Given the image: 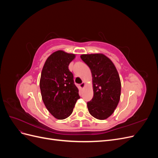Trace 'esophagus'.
Wrapping results in <instances>:
<instances>
[{
  "label": "esophagus",
  "instance_id": "esophagus-1",
  "mask_svg": "<svg viewBox=\"0 0 158 158\" xmlns=\"http://www.w3.org/2000/svg\"><path fill=\"white\" fill-rule=\"evenodd\" d=\"M85 82H83L82 84H80V88H84L85 87Z\"/></svg>",
  "mask_w": 158,
  "mask_h": 158
}]
</instances>
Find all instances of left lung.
<instances>
[{
    "label": "left lung",
    "mask_w": 158,
    "mask_h": 158,
    "mask_svg": "<svg viewBox=\"0 0 158 158\" xmlns=\"http://www.w3.org/2000/svg\"><path fill=\"white\" fill-rule=\"evenodd\" d=\"M80 58L91 70L94 96L87 103L89 113L99 120L113 113L121 97V84L115 66L103 54L82 55Z\"/></svg>",
    "instance_id": "obj_1"
}]
</instances>
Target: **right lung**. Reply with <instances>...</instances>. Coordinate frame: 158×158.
Instances as JSON below:
<instances>
[{"instance_id": "1", "label": "right lung", "mask_w": 158, "mask_h": 158, "mask_svg": "<svg viewBox=\"0 0 158 158\" xmlns=\"http://www.w3.org/2000/svg\"><path fill=\"white\" fill-rule=\"evenodd\" d=\"M75 56L61 50L55 51L47 59L41 71L40 85L43 102L52 115L59 120L70 115L80 98L73 74L69 69Z\"/></svg>"}]
</instances>
